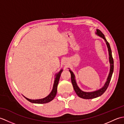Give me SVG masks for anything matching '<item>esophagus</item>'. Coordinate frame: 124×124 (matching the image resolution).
Instances as JSON below:
<instances>
[{
	"label": "esophagus",
	"mask_w": 124,
	"mask_h": 124,
	"mask_svg": "<svg viewBox=\"0 0 124 124\" xmlns=\"http://www.w3.org/2000/svg\"><path fill=\"white\" fill-rule=\"evenodd\" d=\"M66 63V62H65V63Z\"/></svg>",
	"instance_id": "obj_1"
}]
</instances>
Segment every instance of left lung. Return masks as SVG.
Wrapping results in <instances>:
<instances>
[{
    "mask_svg": "<svg viewBox=\"0 0 124 124\" xmlns=\"http://www.w3.org/2000/svg\"><path fill=\"white\" fill-rule=\"evenodd\" d=\"M95 33L97 36L101 37L103 39L104 41H106V43L107 44V46L108 47V52H109V62L110 64V72H109L108 77L106 82L105 83L104 85L103 86V87L98 89V90L95 91L93 92H84L83 91H81V89L79 88V87L78 86L77 84V83H76L75 75L73 74V73L71 70H69V71L71 73V82L73 85V89H74L76 94H77V95L79 97H80L81 98H83V99H92L96 98V97H97L102 95L105 92H106L108 87L109 85V83L110 82V80H111V79L112 77L113 71H114V60H113V58H112V52H111V48H110V45L108 42L107 41L106 38H105L103 33L100 30L96 29V32H95Z\"/></svg>",
    "mask_w": 124,
    "mask_h": 124,
    "instance_id": "left-lung-1",
    "label": "left lung"
}]
</instances>
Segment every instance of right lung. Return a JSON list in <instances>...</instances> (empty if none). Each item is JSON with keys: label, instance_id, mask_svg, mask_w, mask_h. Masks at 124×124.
Masks as SVG:
<instances>
[{"label": "right lung", "instance_id": "add662e5", "mask_svg": "<svg viewBox=\"0 0 124 124\" xmlns=\"http://www.w3.org/2000/svg\"><path fill=\"white\" fill-rule=\"evenodd\" d=\"M62 71H63V70L61 69L59 72L55 75V78L54 80V83L52 91L47 96L45 97V98L41 99H38V100H31V99H28L24 96H24L25 98L28 100V101H29L31 103H33L43 104V103H48V102H49L50 101H52V100L54 99L55 96H56V95L57 85H58V84H59V79H60V78L61 76V74Z\"/></svg>", "mask_w": 124, "mask_h": 124}]
</instances>
